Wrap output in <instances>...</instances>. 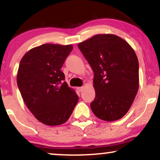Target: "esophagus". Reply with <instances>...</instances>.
<instances>
[{
	"mask_svg": "<svg viewBox=\"0 0 160 160\" xmlns=\"http://www.w3.org/2000/svg\"><path fill=\"white\" fill-rule=\"evenodd\" d=\"M83 89H84V87H77V90L78 92H82L83 90Z\"/></svg>",
	"mask_w": 160,
	"mask_h": 160,
	"instance_id": "obj_1",
	"label": "esophagus"
}]
</instances>
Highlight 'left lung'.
Here are the masks:
<instances>
[{
  "mask_svg": "<svg viewBox=\"0 0 160 160\" xmlns=\"http://www.w3.org/2000/svg\"><path fill=\"white\" fill-rule=\"evenodd\" d=\"M94 72L96 117L107 122L121 119L132 106L139 87V65L131 46L113 34H98L78 44Z\"/></svg>",
  "mask_w": 160,
  "mask_h": 160,
  "instance_id": "left-lung-1",
  "label": "left lung"
}]
</instances>
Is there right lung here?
<instances>
[{
    "label": "right lung",
    "instance_id": "1",
    "mask_svg": "<svg viewBox=\"0 0 160 160\" xmlns=\"http://www.w3.org/2000/svg\"><path fill=\"white\" fill-rule=\"evenodd\" d=\"M73 46L45 43L22 57L17 82L22 98L34 117L49 126L60 125L71 117L78 97L68 87L61 68Z\"/></svg>",
    "mask_w": 160,
    "mask_h": 160
}]
</instances>
